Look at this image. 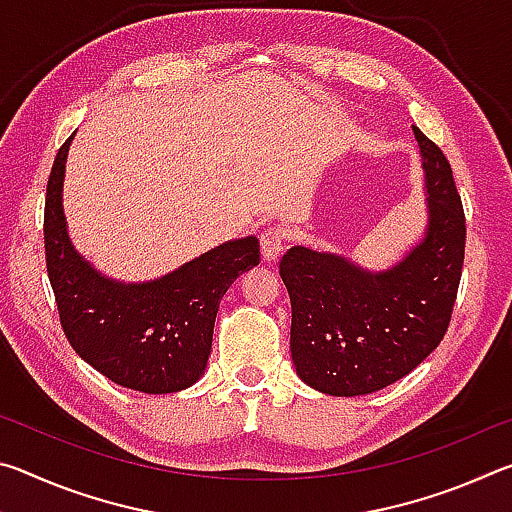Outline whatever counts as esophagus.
<instances>
[{"mask_svg":"<svg viewBox=\"0 0 512 512\" xmlns=\"http://www.w3.org/2000/svg\"><path fill=\"white\" fill-rule=\"evenodd\" d=\"M284 241H287V232L280 225H268V228H264L262 235H259V246H262L264 259L273 262V259L280 257Z\"/></svg>","mask_w":512,"mask_h":512,"instance_id":"esophagus-1","label":"esophagus"}]
</instances>
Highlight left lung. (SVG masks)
<instances>
[{"label":"left lung","mask_w":512,"mask_h":512,"mask_svg":"<svg viewBox=\"0 0 512 512\" xmlns=\"http://www.w3.org/2000/svg\"><path fill=\"white\" fill-rule=\"evenodd\" d=\"M427 176V235L391 271L289 248L280 275L291 298V359L320 393L381 391L438 348L452 320L465 259V212L445 153L413 126Z\"/></svg>","instance_id":"left-lung-1"}]
</instances>
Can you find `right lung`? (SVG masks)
Masks as SVG:
<instances>
[{
	"label": "right lung",
	"mask_w": 512,
	"mask_h": 512,
	"mask_svg": "<svg viewBox=\"0 0 512 512\" xmlns=\"http://www.w3.org/2000/svg\"><path fill=\"white\" fill-rule=\"evenodd\" d=\"M72 137L47 180L45 257L60 327L83 361L124 388L176 393L203 375L221 298L259 264V241L235 239L146 284L94 271L67 237L63 176Z\"/></svg>",
	"instance_id": "add662e5"
}]
</instances>
